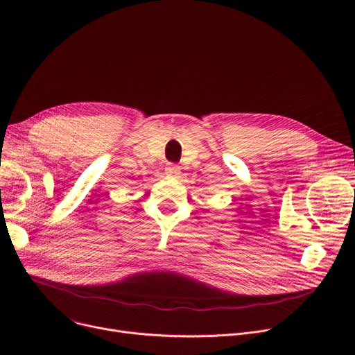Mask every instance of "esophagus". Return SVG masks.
Here are the masks:
<instances>
[{"label": "esophagus", "mask_w": 355, "mask_h": 355, "mask_svg": "<svg viewBox=\"0 0 355 355\" xmlns=\"http://www.w3.org/2000/svg\"><path fill=\"white\" fill-rule=\"evenodd\" d=\"M165 174L171 175V177H177L180 174V166L175 164H168L165 168Z\"/></svg>", "instance_id": "obj_1"}]
</instances>
